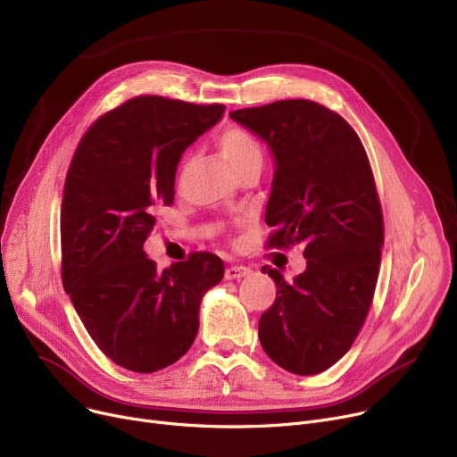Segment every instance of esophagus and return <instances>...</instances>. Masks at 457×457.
<instances>
[{
    "label": "esophagus",
    "instance_id": "1",
    "mask_svg": "<svg viewBox=\"0 0 457 457\" xmlns=\"http://www.w3.org/2000/svg\"><path fill=\"white\" fill-rule=\"evenodd\" d=\"M252 270L248 267H243V265H233V267H228L226 269V279H241L245 276H248Z\"/></svg>",
    "mask_w": 457,
    "mask_h": 457
}]
</instances>
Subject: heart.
I'll list each match as a JSON object with an SVG mask.
<instances>
[{"mask_svg": "<svg viewBox=\"0 0 457 457\" xmlns=\"http://www.w3.org/2000/svg\"><path fill=\"white\" fill-rule=\"evenodd\" d=\"M216 144H219L222 155L231 164L235 172L243 170L250 162L262 159V152L257 138L243 128L224 129L219 135V138H216Z\"/></svg>", "mask_w": 457, "mask_h": 457, "instance_id": "b5f03b06", "label": "heart"}]
</instances>
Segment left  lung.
<instances>
[{"label": "left lung", "mask_w": 457, "mask_h": 457, "mask_svg": "<svg viewBox=\"0 0 457 457\" xmlns=\"http://www.w3.org/2000/svg\"><path fill=\"white\" fill-rule=\"evenodd\" d=\"M276 159L265 220L269 248L302 245L305 270L276 283L259 319L262 350L300 376L328 370L350 350L370 309L379 272L383 216L372 168L346 120L311 100L231 111Z\"/></svg>", "instance_id": "1"}]
</instances>
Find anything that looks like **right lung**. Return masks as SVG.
Returning <instances> with one entry per match:
<instances>
[{"instance_id": "right-lung-1", "label": "right lung", "mask_w": 457, "mask_h": 457, "mask_svg": "<svg viewBox=\"0 0 457 457\" xmlns=\"http://www.w3.org/2000/svg\"><path fill=\"white\" fill-rule=\"evenodd\" d=\"M224 111L137 96L96 120L71 157L61 205L62 285L92 341L128 370L148 374L183 357L204 295L224 278L214 253L195 252L159 272L142 250L155 207L174 204L181 154Z\"/></svg>"}]
</instances>
